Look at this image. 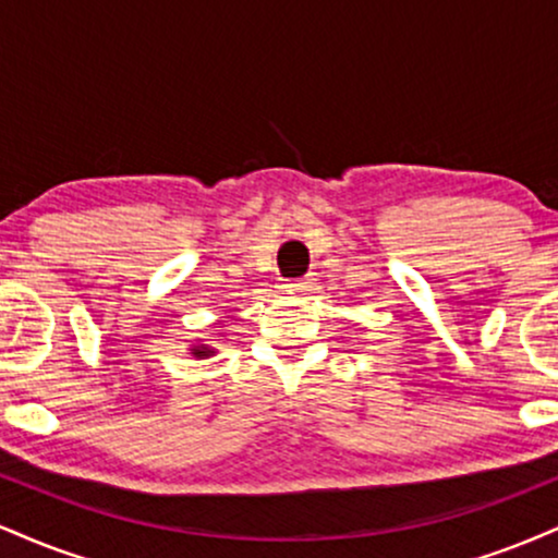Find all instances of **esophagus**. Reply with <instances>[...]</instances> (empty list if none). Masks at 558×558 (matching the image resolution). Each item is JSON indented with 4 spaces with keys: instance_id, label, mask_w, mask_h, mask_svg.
Listing matches in <instances>:
<instances>
[{
    "instance_id": "1",
    "label": "esophagus",
    "mask_w": 558,
    "mask_h": 558,
    "mask_svg": "<svg viewBox=\"0 0 558 558\" xmlns=\"http://www.w3.org/2000/svg\"><path fill=\"white\" fill-rule=\"evenodd\" d=\"M286 288L293 293H310V291H315V278H296V280H291Z\"/></svg>"
}]
</instances>
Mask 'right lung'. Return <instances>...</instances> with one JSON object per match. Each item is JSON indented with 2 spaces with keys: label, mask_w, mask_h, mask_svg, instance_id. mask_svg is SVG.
<instances>
[{
  "label": "right lung",
  "mask_w": 558,
  "mask_h": 558,
  "mask_svg": "<svg viewBox=\"0 0 558 558\" xmlns=\"http://www.w3.org/2000/svg\"><path fill=\"white\" fill-rule=\"evenodd\" d=\"M191 354L198 356V360H204V356H213L215 349H209V345H194V349H191Z\"/></svg>",
  "instance_id": "1"
}]
</instances>
